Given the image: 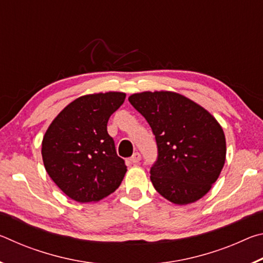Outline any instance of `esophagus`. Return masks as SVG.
Here are the masks:
<instances>
[{"instance_id":"obj_1","label":"esophagus","mask_w":263,"mask_h":263,"mask_svg":"<svg viewBox=\"0 0 263 263\" xmlns=\"http://www.w3.org/2000/svg\"><path fill=\"white\" fill-rule=\"evenodd\" d=\"M141 160V155L139 154V153H135L131 157V159H130V161L132 162V163H138Z\"/></svg>"}]
</instances>
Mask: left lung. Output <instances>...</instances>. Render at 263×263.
<instances>
[{"label":"left lung","mask_w":263,"mask_h":263,"mask_svg":"<svg viewBox=\"0 0 263 263\" xmlns=\"http://www.w3.org/2000/svg\"><path fill=\"white\" fill-rule=\"evenodd\" d=\"M128 102L144 116L158 145L151 181L169 202L185 205L209 193L225 163L226 140L217 119L174 91H142Z\"/></svg>","instance_id":"obj_1"}]
</instances>
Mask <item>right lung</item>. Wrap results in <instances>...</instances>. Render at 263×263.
Segmentation results:
<instances>
[{"mask_svg":"<svg viewBox=\"0 0 263 263\" xmlns=\"http://www.w3.org/2000/svg\"><path fill=\"white\" fill-rule=\"evenodd\" d=\"M125 94L79 97L53 119L42 142L44 166L53 182L80 203L99 202L121 185L125 162L116 153L106 124Z\"/></svg>","mask_w":263,"mask_h":263,"instance_id":"obj_1","label":"right lung"}]
</instances>
